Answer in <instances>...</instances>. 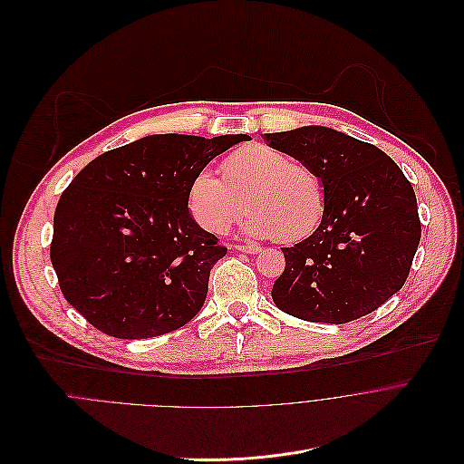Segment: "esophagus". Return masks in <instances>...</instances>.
Returning <instances> with one entry per match:
<instances>
[{
  "label": "esophagus",
  "mask_w": 464,
  "mask_h": 464,
  "mask_svg": "<svg viewBox=\"0 0 464 464\" xmlns=\"http://www.w3.org/2000/svg\"><path fill=\"white\" fill-rule=\"evenodd\" d=\"M236 250L246 252V254H257L261 248L256 246V245H236Z\"/></svg>",
  "instance_id": "1"
}]
</instances>
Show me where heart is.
I'll return each instance as SVG.
<instances>
[{
  "label": "heart",
  "mask_w": 464,
  "mask_h": 464,
  "mask_svg": "<svg viewBox=\"0 0 464 464\" xmlns=\"http://www.w3.org/2000/svg\"><path fill=\"white\" fill-rule=\"evenodd\" d=\"M223 179L210 169L194 175L187 205L196 223L227 232L246 210L245 232L293 243L307 237L322 221L327 192L322 175L272 146L252 142L221 162Z\"/></svg>",
  "instance_id": "obj_1"
}]
</instances>
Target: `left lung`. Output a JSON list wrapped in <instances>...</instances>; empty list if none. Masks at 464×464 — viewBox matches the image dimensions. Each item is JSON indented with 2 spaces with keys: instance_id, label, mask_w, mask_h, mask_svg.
<instances>
[{
  "instance_id": "obj_1",
  "label": "left lung",
  "mask_w": 464,
  "mask_h": 464,
  "mask_svg": "<svg viewBox=\"0 0 464 464\" xmlns=\"http://www.w3.org/2000/svg\"><path fill=\"white\" fill-rule=\"evenodd\" d=\"M268 146L316 169L327 192L320 227L284 246L285 270L272 287L284 313L347 324L402 289L420 241L411 182L377 146L331 128L266 133Z\"/></svg>"
}]
</instances>
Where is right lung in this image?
Instances as JSON below:
<instances>
[{
	"instance_id": "add662e5",
	"label": "right lung",
	"mask_w": 464,
	"mask_h": 464,
	"mask_svg": "<svg viewBox=\"0 0 464 464\" xmlns=\"http://www.w3.org/2000/svg\"><path fill=\"white\" fill-rule=\"evenodd\" d=\"M248 135H150L92 159L63 190L51 263L63 298L99 331L151 338L203 307L214 263L227 254L187 205L216 155Z\"/></svg>"
}]
</instances>
